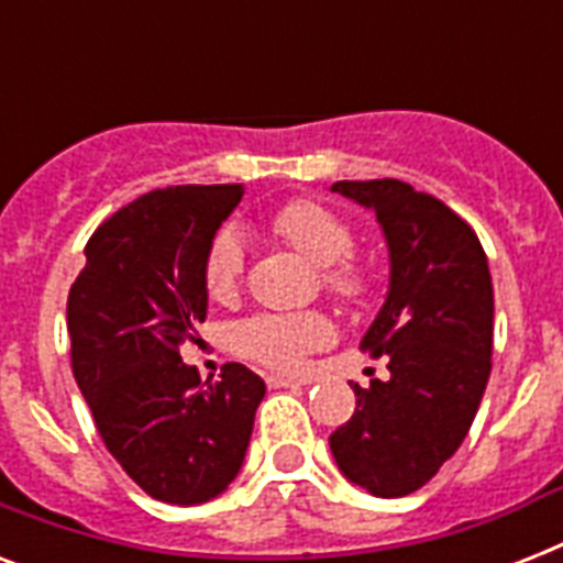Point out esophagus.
<instances>
[{"mask_svg":"<svg viewBox=\"0 0 563 563\" xmlns=\"http://www.w3.org/2000/svg\"><path fill=\"white\" fill-rule=\"evenodd\" d=\"M268 385H272V388H298V385H307V379H298V376L272 374V376H268Z\"/></svg>","mask_w":563,"mask_h":563,"instance_id":"esophagus-1","label":"esophagus"}]
</instances>
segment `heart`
Segmentation results:
<instances>
[{
	"label": "heart",
	"instance_id": "b5f03b06",
	"mask_svg": "<svg viewBox=\"0 0 563 563\" xmlns=\"http://www.w3.org/2000/svg\"><path fill=\"white\" fill-rule=\"evenodd\" d=\"M272 230L286 239L300 256H307L312 265L327 268V289L344 300H360L368 295V272L362 265L351 263L353 230L347 221L339 219L333 210H327L318 201H291L272 219ZM245 265V247L233 230H221L210 242L207 260H203V283L210 298H228L236 289ZM330 324L318 312H298V316H280L265 312L242 321L236 327V347L251 360L265 362L272 368H295L303 353L327 342Z\"/></svg>",
	"mask_w": 563,
	"mask_h": 563
}]
</instances>
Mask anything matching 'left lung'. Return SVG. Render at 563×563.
Listing matches in <instances>:
<instances>
[{"mask_svg":"<svg viewBox=\"0 0 563 563\" xmlns=\"http://www.w3.org/2000/svg\"><path fill=\"white\" fill-rule=\"evenodd\" d=\"M333 192L376 216L388 291L362 351L388 356V379L356 391L330 435L339 471L374 497L423 488L462 446L490 376L494 286L467 221L402 180H339Z\"/></svg>","mask_w":563,"mask_h":563,"instance_id":"1","label":"left lung"}]
</instances>
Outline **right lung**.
<instances>
[{
    "instance_id": "right-lung-1",
    "label": "right lung",
    "mask_w": 563,
    "mask_h": 563,
    "mask_svg": "<svg viewBox=\"0 0 563 563\" xmlns=\"http://www.w3.org/2000/svg\"><path fill=\"white\" fill-rule=\"evenodd\" d=\"M242 184L166 187L101 221L69 289L73 374L122 471L172 506L219 497L245 462L265 383L230 362L201 383L180 344L207 318L203 260Z\"/></svg>"
}]
</instances>
